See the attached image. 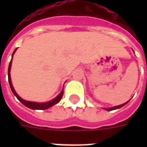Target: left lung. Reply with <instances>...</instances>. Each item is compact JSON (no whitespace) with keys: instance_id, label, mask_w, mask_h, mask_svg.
<instances>
[{"instance_id":"1","label":"left lung","mask_w":147,"mask_h":147,"mask_svg":"<svg viewBox=\"0 0 147 147\" xmlns=\"http://www.w3.org/2000/svg\"><path fill=\"white\" fill-rule=\"evenodd\" d=\"M129 101V100H128ZM128 101H127V102H125L124 104H123V105H118V106H115V107H111V108H107V111H113V110H116V109H118V108H121V107H122L123 106H124V105H126V104H127Z\"/></svg>"}]
</instances>
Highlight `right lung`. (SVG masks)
Returning <instances> with one entry per match:
<instances>
[{
	"label": "right lung",
	"instance_id": "right-lung-1",
	"mask_svg": "<svg viewBox=\"0 0 147 147\" xmlns=\"http://www.w3.org/2000/svg\"><path fill=\"white\" fill-rule=\"evenodd\" d=\"M17 49H15L13 51V53L12 54V59H13V54L15 53L16 50ZM12 59L10 60V64H9V67H8V82H9V84H10V89L12 91V92L13 93L15 96L17 97V98L18 100L20 101V102L23 104L24 105H25L26 107H29V108H30V109H33V110H45V109H47V108H49V107H52L53 105H56L57 103L59 102V100H61V98H62V95L64 94V91L62 90V92H60L59 95H58L56 98H55L53 100H51L50 101H48V102H46V103H38V102H33V101H28V100H24L23 98H21L17 94V92H15V90L13 89V85H12V82H11V79H10V67H11V63H12Z\"/></svg>",
	"mask_w": 147,
	"mask_h": 147
}]
</instances>
